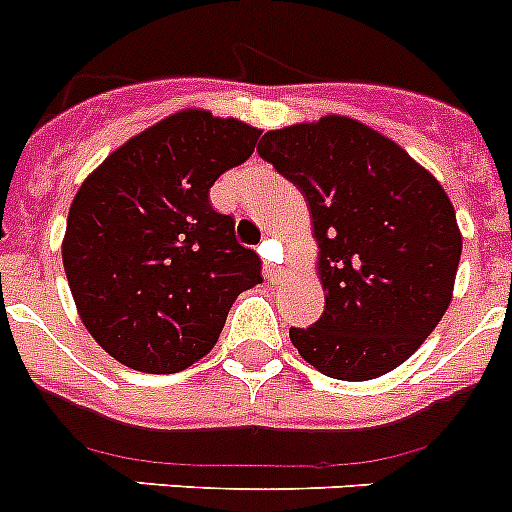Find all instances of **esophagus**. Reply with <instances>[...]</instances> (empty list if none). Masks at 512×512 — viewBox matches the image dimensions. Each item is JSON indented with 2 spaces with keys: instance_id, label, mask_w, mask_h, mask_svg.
Here are the masks:
<instances>
[{
  "instance_id": "34e87169",
  "label": "esophagus",
  "mask_w": 512,
  "mask_h": 512,
  "mask_svg": "<svg viewBox=\"0 0 512 512\" xmlns=\"http://www.w3.org/2000/svg\"><path fill=\"white\" fill-rule=\"evenodd\" d=\"M269 246L271 243H264V246L259 248V253L261 256H264V259H269ZM264 274H266V279H269L271 284L277 282L279 277H284V266H279V264H274V261H264Z\"/></svg>"
}]
</instances>
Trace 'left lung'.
I'll return each mask as SVG.
<instances>
[{
  "mask_svg": "<svg viewBox=\"0 0 512 512\" xmlns=\"http://www.w3.org/2000/svg\"><path fill=\"white\" fill-rule=\"evenodd\" d=\"M259 153L305 197L325 310L289 328L325 377L364 382L410 359L451 302L461 233L449 194L395 140L351 117L269 130Z\"/></svg>",
  "mask_w": 512,
  "mask_h": 512,
  "instance_id": "8db88e82",
  "label": "left lung"
}]
</instances>
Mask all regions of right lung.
I'll return each mask as SVG.
<instances>
[{"instance_id":"obj_1","label":"right lung","mask_w":512,"mask_h":512,"mask_svg":"<svg viewBox=\"0 0 512 512\" xmlns=\"http://www.w3.org/2000/svg\"><path fill=\"white\" fill-rule=\"evenodd\" d=\"M261 130L207 110L156 122L84 179L63 235L81 323L120 364L182 372L210 354L230 305L261 284V261L210 205L217 176Z\"/></svg>"}]
</instances>
